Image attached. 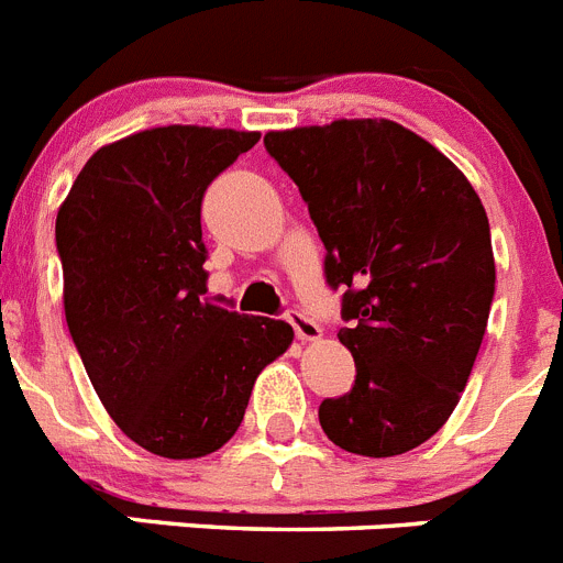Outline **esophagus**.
Wrapping results in <instances>:
<instances>
[{"mask_svg": "<svg viewBox=\"0 0 563 563\" xmlns=\"http://www.w3.org/2000/svg\"><path fill=\"white\" fill-rule=\"evenodd\" d=\"M287 321H290V327L296 330L298 341H318V338H321V327H318L307 312L290 310L287 312Z\"/></svg>", "mask_w": 563, "mask_h": 563, "instance_id": "esophagus-1", "label": "esophagus"}]
</instances>
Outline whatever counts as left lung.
Instances as JSON below:
<instances>
[{"mask_svg": "<svg viewBox=\"0 0 563 563\" xmlns=\"http://www.w3.org/2000/svg\"><path fill=\"white\" fill-rule=\"evenodd\" d=\"M343 287L338 341L355 386L318 406L324 434L361 456H397L445 426L482 346L496 290L487 213L465 174L386 118L267 132Z\"/></svg>", "mask_w": 563, "mask_h": 563, "instance_id": "obj_1", "label": "left lung"}]
</instances>
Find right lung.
I'll use <instances>...</instances> for the list:
<instances>
[{
	"mask_svg": "<svg viewBox=\"0 0 563 563\" xmlns=\"http://www.w3.org/2000/svg\"><path fill=\"white\" fill-rule=\"evenodd\" d=\"M258 132L157 126L98 148L56 217L64 316L118 429L168 460L222 449L292 327L206 298L202 194Z\"/></svg>",
	"mask_w": 563,
	"mask_h": 563,
	"instance_id": "right-lung-1",
	"label": "right lung"
}]
</instances>
